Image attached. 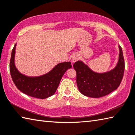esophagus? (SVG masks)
I'll list each match as a JSON object with an SVG mask.
<instances>
[{
    "label": "esophagus",
    "mask_w": 135,
    "mask_h": 135,
    "mask_svg": "<svg viewBox=\"0 0 135 135\" xmlns=\"http://www.w3.org/2000/svg\"><path fill=\"white\" fill-rule=\"evenodd\" d=\"M78 56H77V55H74L73 56V57H72V62H75V61H77V60H78Z\"/></svg>",
    "instance_id": "34e87169"
}]
</instances>
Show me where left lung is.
Returning <instances> with one entry per match:
<instances>
[{
    "label": "left lung",
    "mask_w": 135,
    "mask_h": 135,
    "mask_svg": "<svg viewBox=\"0 0 135 135\" xmlns=\"http://www.w3.org/2000/svg\"><path fill=\"white\" fill-rule=\"evenodd\" d=\"M118 63L113 70L105 73H97L82 61L75 62L73 67L77 73V84L80 93L85 96L99 98L116 90L123 77L124 61L120 46Z\"/></svg>",
    "instance_id": "1"
}]
</instances>
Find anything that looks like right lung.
Here are the masks:
<instances>
[{"mask_svg":"<svg viewBox=\"0 0 135 135\" xmlns=\"http://www.w3.org/2000/svg\"><path fill=\"white\" fill-rule=\"evenodd\" d=\"M15 48L16 44L12 51L9 68L12 80L16 87L24 94L38 99H44L52 95L66 71L72 67L71 63L61 62L43 75L28 77L19 73L15 65Z\"/></svg>","mask_w":135,"mask_h":135,"instance_id":"obj_1","label":"right lung"}]
</instances>
